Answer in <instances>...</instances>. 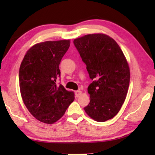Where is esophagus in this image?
<instances>
[{"instance_id": "34e87169", "label": "esophagus", "mask_w": 155, "mask_h": 155, "mask_svg": "<svg viewBox=\"0 0 155 155\" xmlns=\"http://www.w3.org/2000/svg\"><path fill=\"white\" fill-rule=\"evenodd\" d=\"M81 93H82V92H81V90H77V91H75V95H76V96H77V98H78V97L80 96Z\"/></svg>"}]
</instances>
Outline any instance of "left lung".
<instances>
[{
    "instance_id": "left-lung-1",
    "label": "left lung",
    "mask_w": 155,
    "mask_h": 155,
    "mask_svg": "<svg viewBox=\"0 0 155 155\" xmlns=\"http://www.w3.org/2000/svg\"><path fill=\"white\" fill-rule=\"evenodd\" d=\"M73 42L94 81L87 88L90 102L84 110L97 122L113 118L129 86L130 69L124 53L114 39L103 33L86 35Z\"/></svg>"
}]
</instances>
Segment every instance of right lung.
Instances as JSON below:
<instances>
[{"label":"right lung","mask_w":155,"mask_h":155,"mask_svg":"<svg viewBox=\"0 0 155 155\" xmlns=\"http://www.w3.org/2000/svg\"><path fill=\"white\" fill-rule=\"evenodd\" d=\"M70 44V40L36 44L21 63L19 82L23 102L31 115L46 124L59 120L74 100L73 91L56 83L61 75L59 64Z\"/></svg>","instance_id":"obj_1"}]
</instances>
